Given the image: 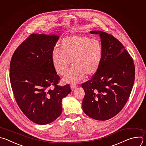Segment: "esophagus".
Instances as JSON below:
<instances>
[{"mask_svg": "<svg viewBox=\"0 0 146 146\" xmlns=\"http://www.w3.org/2000/svg\"><path fill=\"white\" fill-rule=\"evenodd\" d=\"M77 85H76V84H72L70 85V88H71V89H72V91L76 89V88H77Z\"/></svg>", "mask_w": 146, "mask_h": 146, "instance_id": "1", "label": "esophagus"}]
</instances>
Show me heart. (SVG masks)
Returning <instances> with one entry per match:
<instances>
[{"instance_id": "obj_1", "label": "heart", "mask_w": 146, "mask_h": 146, "mask_svg": "<svg viewBox=\"0 0 146 146\" xmlns=\"http://www.w3.org/2000/svg\"><path fill=\"white\" fill-rule=\"evenodd\" d=\"M103 47L96 39L84 35H72L64 38L61 47H54L52 61L56 71L64 75L70 62L72 68L63 78L65 83L77 82L85 75L92 76L99 69L102 59Z\"/></svg>"}]
</instances>
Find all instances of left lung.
<instances>
[{"label":"left lung","instance_id":"left-lung-1","mask_svg":"<svg viewBox=\"0 0 146 146\" xmlns=\"http://www.w3.org/2000/svg\"><path fill=\"white\" fill-rule=\"evenodd\" d=\"M99 34L103 47L99 69L81 85L85 92L82 107L84 113L97 120H107L123 109L131 94L135 80L133 61L123 44L102 31Z\"/></svg>","mask_w":146,"mask_h":146}]
</instances>
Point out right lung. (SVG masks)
<instances>
[{
	"mask_svg": "<svg viewBox=\"0 0 146 146\" xmlns=\"http://www.w3.org/2000/svg\"><path fill=\"white\" fill-rule=\"evenodd\" d=\"M59 38L55 34L30 35L17 48L10 62L16 102L29 119L40 125L50 123L61 115L62 99L71 92L69 85H57L60 77L52 61Z\"/></svg>",
	"mask_w": 146,
	"mask_h": 146,
	"instance_id": "right-lung-1",
	"label": "right lung"
}]
</instances>
